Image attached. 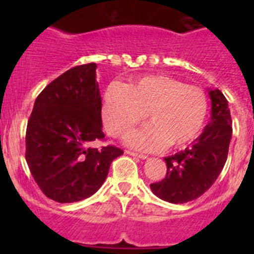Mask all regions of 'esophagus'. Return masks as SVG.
Instances as JSON below:
<instances>
[{
    "mask_svg": "<svg viewBox=\"0 0 254 254\" xmlns=\"http://www.w3.org/2000/svg\"><path fill=\"white\" fill-rule=\"evenodd\" d=\"M127 155L130 156H134V157H137V158H141V160H147L148 156L146 155H142V153H136V152H131V151H127Z\"/></svg>",
    "mask_w": 254,
    "mask_h": 254,
    "instance_id": "obj_1",
    "label": "esophagus"
}]
</instances>
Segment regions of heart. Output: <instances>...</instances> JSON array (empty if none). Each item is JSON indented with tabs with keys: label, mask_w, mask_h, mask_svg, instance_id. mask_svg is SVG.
Instances as JSON below:
<instances>
[{
	"label": "heart",
	"mask_w": 254,
	"mask_h": 254,
	"mask_svg": "<svg viewBox=\"0 0 254 254\" xmlns=\"http://www.w3.org/2000/svg\"><path fill=\"white\" fill-rule=\"evenodd\" d=\"M150 124L127 137V143L142 151L170 145L183 147L193 141L205 124L207 97L196 86L168 76L152 75L127 86L113 83L103 102V122L113 136H124L146 117Z\"/></svg>",
	"instance_id": "b5f03b06"
}]
</instances>
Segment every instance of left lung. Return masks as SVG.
I'll use <instances>...</instances> for the list:
<instances>
[{
	"label": "left lung",
	"instance_id": "obj_1",
	"mask_svg": "<svg viewBox=\"0 0 254 254\" xmlns=\"http://www.w3.org/2000/svg\"><path fill=\"white\" fill-rule=\"evenodd\" d=\"M211 117L200 136L189 147L165 158L167 173L151 190L165 201L183 204L199 198L221 173L232 136L229 103L219 89H207Z\"/></svg>",
	"mask_w": 254,
	"mask_h": 254
}]
</instances>
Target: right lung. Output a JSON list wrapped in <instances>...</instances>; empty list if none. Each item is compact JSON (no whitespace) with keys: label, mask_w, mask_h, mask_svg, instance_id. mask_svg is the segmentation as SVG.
Wrapping results in <instances>:
<instances>
[{"label":"right lung","mask_w":254,"mask_h":254,"mask_svg":"<svg viewBox=\"0 0 254 254\" xmlns=\"http://www.w3.org/2000/svg\"><path fill=\"white\" fill-rule=\"evenodd\" d=\"M96 64L64 72L35 99L25 134V160L48 198L75 203L93 195L108 176L115 146L91 147L103 139L102 98Z\"/></svg>","instance_id":"1"}]
</instances>
